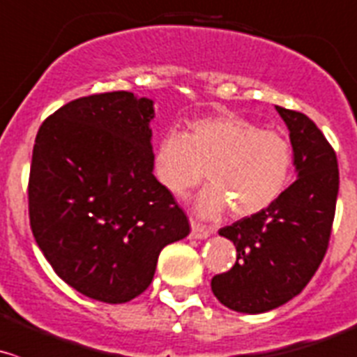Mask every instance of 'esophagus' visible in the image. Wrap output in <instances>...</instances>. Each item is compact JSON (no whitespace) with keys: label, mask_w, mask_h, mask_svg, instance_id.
Listing matches in <instances>:
<instances>
[{"label":"esophagus","mask_w":357,"mask_h":357,"mask_svg":"<svg viewBox=\"0 0 357 357\" xmlns=\"http://www.w3.org/2000/svg\"><path fill=\"white\" fill-rule=\"evenodd\" d=\"M211 234H213V230H211V228H206V227H202V225H197L195 221H192V234H190V237L200 241V238H207Z\"/></svg>","instance_id":"obj_1"}]
</instances>
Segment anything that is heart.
I'll use <instances>...</instances> for the list:
<instances>
[{"label": "heart", "instance_id": "obj_1", "mask_svg": "<svg viewBox=\"0 0 357 357\" xmlns=\"http://www.w3.org/2000/svg\"><path fill=\"white\" fill-rule=\"evenodd\" d=\"M291 144L275 130L259 129L235 113L199 119L190 134L169 130L155 153V172L169 193L183 197L200 185L207 171L211 185L195 200L202 218L252 216L271 207L289 183Z\"/></svg>", "mask_w": 357, "mask_h": 357}]
</instances>
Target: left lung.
Masks as SVG:
<instances>
[{
  "mask_svg": "<svg viewBox=\"0 0 357 357\" xmlns=\"http://www.w3.org/2000/svg\"><path fill=\"white\" fill-rule=\"evenodd\" d=\"M275 109L289 130L296 181L265 211L221 228L237 261L211 281L214 296L242 314L268 312L303 291L324 258L337 206L333 148L307 115Z\"/></svg>",
  "mask_w": 357,
  "mask_h": 357,
  "instance_id": "8db88e82",
  "label": "left lung"
}]
</instances>
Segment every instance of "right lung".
Listing matches in <instances>:
<instances>
[{"instance_id": "right-lung-1", "label": "right lung", "mask_w": 357, "mask_h": 357, "mask_svg": "<svg viewBox=\"0 0 357 357\" xmlns=\"http://www.w3.org/2000/svg\"><path fill=\"white\" fill-rule=\"evenodd\" d=\"M153 119L151 99L108 92L68 102L36 134L31 230L55 274L92 300L139 296L162 249L190 234L153 176Z\"/></svg>"}]
</instances>
